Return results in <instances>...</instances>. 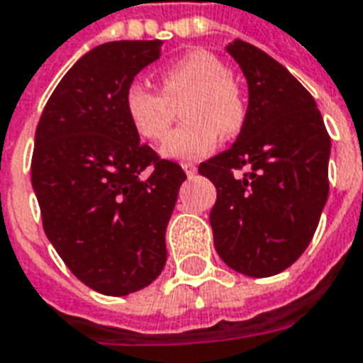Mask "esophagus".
<instances>
[{
  "mask_svg": "<svg viewBox=\"0 0 363 363\" xmlns=\"http://www.w3.org/2000/svg\"><path fill=\"white\" fill-rule=\"evenodd\" d=\"M182 168H184V172L189 176V178H193L196 174V164L195 162H182Z\"/></svg>",
  "mask_w": 363,
  "mask_h": 363,
  "instance_id": "esophagus-1",
  "label": "esophagus"
}]
</instances>
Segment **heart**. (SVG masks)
<instances>
[{
    "label": "heart",
    "instance_id": "b5f03b06",
    "mask_svg": "<svg viewBox=\"0 0 363 363\" xmlns=\"http://www.w3.org/2000/svg\"><path fill=\"white\" fill-rule=\"evenodd\" d=\"M159 91L134 81L125 92V109L134 130L147 142H162L176 109L184 123L170 134L161 153L193 161L216 147L218 138L237 136L248 115L242 89L223 62L208 50H189L159 74Z\"/></svg>",
    "mask_w": 363,
    "mask_h": 363
}]
</instances>
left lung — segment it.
Returning a JSON list of instances; mask_svg holds the SVG:
<instances>
[{
	"label": "left lung",
	"instance_id": "8db88e82",
	"mask_svg": "<svg viewBox=\"0 0 363 363\" xmlns=\"http://www.w3.org/2000/svg\"><path fill=\"white\" fill-rule=\"evenodd\" d=\"M227 52L248 81V115L237 142L199 172L218 189L216 252L233 271L265 278L296 263L313 240L330 193L331 140L311 92L282 64L242 39Z\"/></svg>",
	"mask_w": 363,
	"mask_h": 363
}]
</instances>
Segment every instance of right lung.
I'll return each mask as SVG.
<instances>
[{
	"label": "right lung",
	"instance_id": "add662e5",
	"mask_svg": "<svg viewBox=\"0 0 363 363\" xmlns=\"http://www.w3.org/2000/svg\"><path fill=\"white\" fill-rule=\"evenodd\" d=\"M162 41H111L75 62L45 106L32 157L43 229L67 269L104 296L150 286L185 172L140 143L125 92Z\"/></svg>",
	"mask_w": 363,
	"mask_h": 363
}]
</instances>
